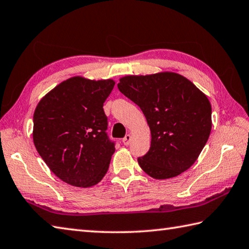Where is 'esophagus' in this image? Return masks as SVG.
<instances>
[{
    "instance_id": "esophagus-1",
    "label": "esophagus",
    "mask_w": 249,
    "mask_h": 249,
    "mask_svg": "<svg viewBox=\"0 0 249 249\" xmlns=\"http://www.w3.org/2000/svg\"><path fill=\"white\" fill-rule=\"evenodd\" d=\"M130 142H131V135L130 134H126L124 138V140H123V143L125 145V146H128L129 144H130Z\"/></svg>"
}]
</instances>
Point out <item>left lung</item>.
I'll return each instance as SVG.
<instances>
[{"label": "left lung", "instance_id": "8db88e82", "mask_svg": "<svg viewBox=\"0 0 249 249\" xmlns=\"http://www.w3.org/2000/svg\"><path fill=\"white\" fill-rule=\"evenodd\" d=\"M118 89L140 106L151 134L150 148L138 159L155 179L178 176L195 163L212 130V106L202 91L180 74L128 75Z\"/></svg>", "mask_w": 249, "mask_h": 249}]
</instances>
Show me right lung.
<instances>
[{"label": "right lung", "instance_id": "add662e5", "mask_svg": "<svg viewBox=\"0 0 249 249\" xmlns=\"http://www.w3.org/2000/svg\"><path fill=\"white\" fill-rule=\"evenodd\" d=\"M113 79L74 76L50 90L33 116V142L50 171L75 187L94 186L108 170L115 145L106 134L103 103Z\"/></svg>", "mask_w": 249, "mask_h": 249}]
</instances>
